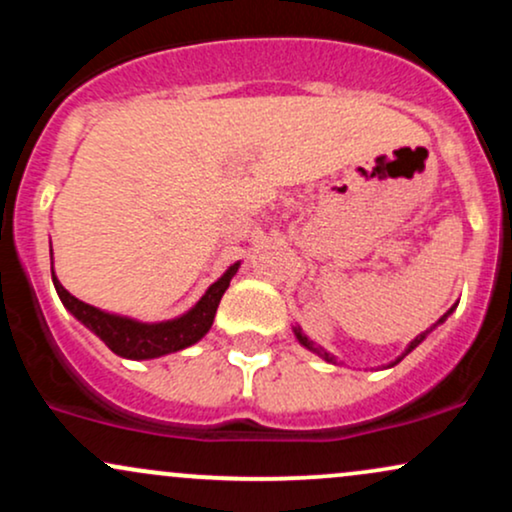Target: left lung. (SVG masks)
Wrapping results in <instances>:
<instances>
[{
	"instance_id": "left-lung-1",
	"label": "left lung",
	"mask_w": 512,
	"mask_h": 512,
	"mask_svg": "<svg viewBox=\"0 0 512 512\" xmlns=\"http://www.w3.org/2000/svg\"><path fill=\"white\" fill-rule=\"evenodd\" d=\"M455 308H457V305H452V308L448 310V313H445L443 317H440V320H438V322H436V325H433V327L443 325V322H445V320H448V315H450V313H452V310H455ZM433 327H431V330H433ZM431 330L421 332V334H419V337H416V339H414V342H409V346H407V349H404V354H402V356H399L395 363H399V361H402V358H404V356H407V354H411V351H414V349H416V346H419L421 342H424V339H426V334H428V332H431ZM293 332H296V339H298V342H301V344L305 346V349H310V351H313V354H317V356H322V358H325V361H330V363H334V356H332V354H327V351H325V349H322V346H317L315 342H310V339H308V337H305V334L301 332V327H293ZM395 363H390V366H395Z\"/></svg>"
}]
</instances>
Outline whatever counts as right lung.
<instances>
[{"instance_id":"right-lung-1","label":"right lung","mask_w":512,"mask_h":512,"mask_svg":"<svg viewBox=\"0 0 512 512\" xmlns=\"http://www.w3.org/2000/svg\"><path fill=\"white\" fill-rule=\"evenodd\" d=\"M240 262L231 264V267L223 272L219 281L209 286L207 293L199 298L197 305L192 310H187L185 315L175 317V320L166 322H139L125 315H113L105 313V310L93 308L79 298H74L60 279L55 276L52 269V284H55L57 296L64 303V308L72 313L81 325H86L96 337H101L105 346L110 351H115L122 358H134V361H146V358H158L173 354V351L187 349V346L197 344L214 325L216 308H219L221 296L226 293L228 284L236 276Z\"/></svg>"}]
</instances>
